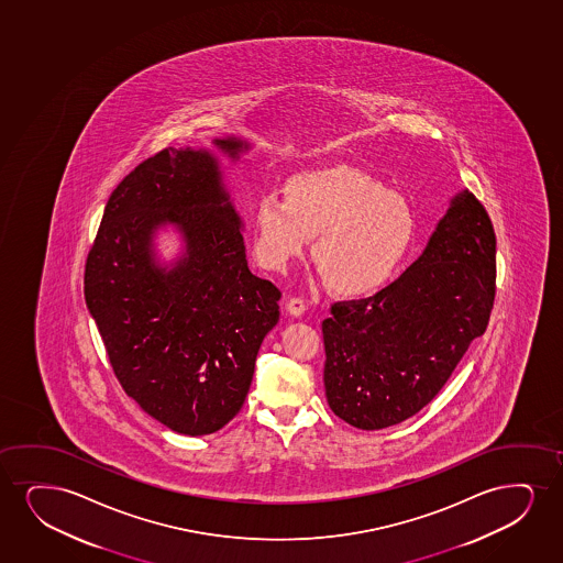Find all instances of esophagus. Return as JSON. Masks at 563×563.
I'll return each instance as SVG.
<instances>
[{
	"label": "esophagus",
	"mask_w": 563,
	"mask_h": 563,
	"mask_svg": "<svg viewBox=\"0 0 563 563\" xmlns=\"http://www.w3.org/2000/svg\"><path fill=\"white\" fill-rule=\"evenodd\" d=\"M285 310H287V313L295 316V318H299V316L305 313L307 307H305V300L302 299H289L285 302Z\"/></svg>",
	"instance_id": "esophagus-1"
}]
</instances>
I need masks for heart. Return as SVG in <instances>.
Segmentation results:
<instances>
[{
  "label": "heart",
  "instance_id": "b5f03b06",
  "mask_svg": "<svg viewBox=\"0 0 563 563\" xmlns=\"http://www.w3.org/2000/svg\"><path fill=\"white\" fill-rule=\"evenodd\" d=\"M284 194H263L253 209L251 247L263 268L285 271L313 238V264L339 297L373 295L390 282L415 232L399 194L342 165L299 173Z\"/></svg>",
  "mask_w": 563,
  "mask_h": 563
}]
</instances>
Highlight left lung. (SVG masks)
<instances>
[{
	"label": "left lung",
	"instance_id": "8db88e82",
	"mask_svg": "<svg viewBox=\"0 0 563 563\" xmlns=\"http://www.w3.org/2000/svg\"><path fill=\"white\" fill-rule=\"evenodd\" d=\"M495 299V232L484 206L456 192L422 255L375 297L331 307L321 323L323 385L336 417L394 427L442 390Z\"/></svg>",
	"mask_w": 563,
	"mask_h": 563
}]
</instances>
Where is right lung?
Instances as JSON below:
<instances>
[{
	"mask_svg": "<svg viewBox=\"0 0 563 563\" xmlns=\"http://www.w3.org/2000/svg\"><path fill=\"white\" fill-rule=\"evenodd\" d=\"M165 148L129 173L102 214L86 264V302L129 398L185 435L213 434L242 409L282 292L251 274L243 221L221 157L253 143ZM175 233L179 253L156 250Z\"/></svg>",
	"mask_w": 563,
	"mask_h": 563,
	"instance_id": "right-lung-1",
	"label": "right lung"
}]
</instances>
